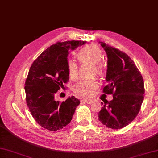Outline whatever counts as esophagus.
I'll return each mask as SVG.
<instances>
[{"instance_id":"1","label":"esophagus","mask_w":158,"mask_h":158,"mask_svg":"<svg viewBox=\"0 0 158 158\" xmlns=\"http://www.w3.org/2000/svg\"><path fill=\"white\" fill-rule=\"evenodd\" d=\"M82 102H86L87 104H91L94 101V99H87V98H83L81 100Z\"/></svg>"}]
</instances>
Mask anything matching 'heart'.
<instances>
[{
    "label": "heart",
    "instance_id": "heart-1",
    "mask_svg": "<svg viewBox=\"0 0 158 158\" xmlns=\"http://www.w3.org/2000/svg\"><path fill=\"white\" fill-rule=\"evenodd\" d=\"M78 59L81 63H89L93 64L94 70L97 73H101L103 66L100 62L102 58V52L98 46L89 45L83 48L78 52ZM66 69L70 78L76 79L79 75V68L77 64L72 59H69L66 62ZM98 87V82L95 79L81 80L77 82L73 87V91L75 94L80 96H91L94 90Z\"/></svg>",
    "mask_w": 158,
    "mask_h": 158
}]
</instances>
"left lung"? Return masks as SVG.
Returning a JSON list of instances; mask_svg holds the SVG:
<instances>
[{
    "label": "left lung",
    "instance_id": "left-lung-1",
    "mask_svg": "<svg viewBox=\"0 0 158 158\" xmlns=\"http://www.w3.org/2000/svg\"><path fill=\"white\" fill-rule=\"evenodd\" d=\"M106 53V85L102 92L113 94V100L101 102L100 122L112 129H121L135 119L144 99L143 77L133 60L126 53L100 42Z\"/></svg>",
    "mask_w": 158,
    "mask_h": 158
}]
</instances>
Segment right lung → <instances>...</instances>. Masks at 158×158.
<instances>
[{
    "mask_svg": "<svg viewBox=\"0 0 158 158\" xmlns=\"http://www.w3.org/2000/svg\"><path fill=\"white\" fill-rule=\"evenodd\" d=\"M85 43L58 42L45 50L30 68L24 87L26 101L33 118L45 129L54 132L68 125L80 104L75 96L61 102L56 101L55 96L69 81L66 62L69 50Z\"/></svg>",
    "mask_w": 158,
    "mask_h": 158,
    "instance_id": "obj_1",
    "label": "right lung"
}]
</instances>
